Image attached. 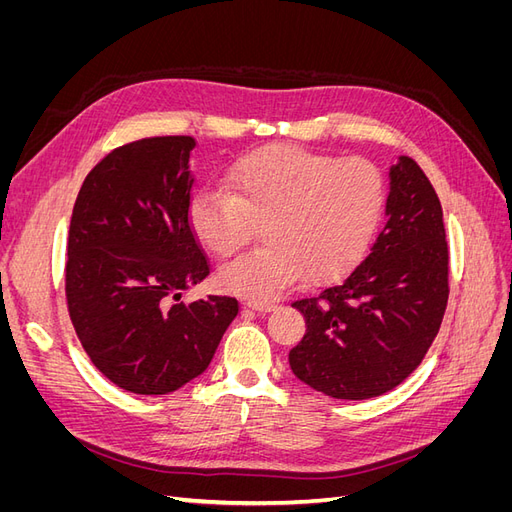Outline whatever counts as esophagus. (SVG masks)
I'll return each instance as SVG.
<instances>
[{
    "label": "esophagus",
    "mask_w": 512,
    "mask_h": 512,
    "mask_svg": "<svg viewBox=\"0 0 512 512\" xmlns=\"http://www.w3.org/2000/svg\"><path fill=\"white\" fill-rule=\"evenodd\" d=\"M247 307L254 309V312H258V314H267V312H273L277 305L275 303H247Z\"/></svg>",
    "instance_id": "obj_1"
}]
</instances>
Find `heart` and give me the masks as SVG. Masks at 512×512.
<instances>
[{
  "label": "heart",
  "mask_w": 512,
  "mask_h": 512,
  "mask_svg": "<svg viewBox=\"0 0 512 512\" xmlns=\"http://www.w3.org/2000/svg\"><path fill=\"white\" fill-rule=\"evenodd\" d=\"M228 192L203 190L188 209L207 250L228 258L262 228L267 245L228 262L218 284L269 301L305 273L324 282L346 273L374 237L386 200L380 168L365 158L327 156L294 145L247 153L228 170Z\"/></svg>",
  "instance_id": "obj_1"
}]
</instances>
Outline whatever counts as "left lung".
<instances>
[{"instance_id": "1", "label": "left lung", "mask_w": 512, "mask_h": 512, "mask_svg": "<svg viewBox=\"0 0 512 512\" xmlns=\"http://www.w3.org/2000/svg\"><path fill=\"white\" fill-rule=\"evenodd\" d=\"M386 222L346 280L294 301L307 322L292 374L335 399L393 391L421 365L448 301L440 198L412 158L391 168Z\"/></svg>"}]
</instances>
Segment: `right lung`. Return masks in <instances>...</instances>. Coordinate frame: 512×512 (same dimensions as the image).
Returning <instances> with one entry per match:
<instances>
[{"label": "right lung", "instance_id": "right-lung-1", "mask_svg": "<svg viewBox=\"0 0 512 512\" xmlns=\"http://www.w3.org/2000/svg\"><path fill=\"white\" fill-rule=\"evenodd\" d=\"M194 147L192 136H153L113 149L72 209L70 320L91 363L136 395L173 393L203 374L239 314L232 297L179 303L209 275L188 218Z\"/></svg>", "mask_w": 512, "mask_h": 512}]
</instances>
